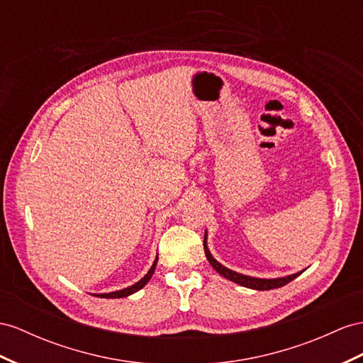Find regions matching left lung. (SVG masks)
<instances>
[{
	"label": "left lung",
	"instance_id": "8db88e82",
	"mask_svg": "<svg viewBox=\"0 0 363 363\" xmlns=\"http://www.w3.org/2000/svg\"><path fill=\"white\" fill-rule=\"evenodd\" d=\"M203 250H206V256L208 259L210 265L215 268V270L220 274L224 276L225 279H228V281L235 282L238 285H242L245 288H252V290H259V291H265V290H274V288H279V286H284L286 285L288 282H291L293 279H296L297 276H299L302 272L299 273H294V274H290V276H284V277H274V279H261V277H253V276H247V274H240V273H236L233 270H230V268L224 267L222 264H219L215 257L211 256L210 250H208V245H207V231H206V236H203Z\"/></svg>",
	"mask_w": 363,
	"mask_h": 363
}]
</instances>
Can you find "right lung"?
Masks as SVG:
<instances>
[{
  "instance_id": "1",
  "label": "right lung",
  "mask_w": 363,
  "mask_h": 363,
  "mask_svg": "<svg viewBox=\"0 0 363 363\" xmlns=\"http://www.w3.org/2000/svg\"><path fill=\"white\" fill-rule=\"evenodd\" d=\"M156 264H157V256H156V259L153 261V265L150 267V270L147 272V274L141 279V281H138L136 284L124 288V290L111 291V293H101V294H95V296H96V297H104V299H119V297H127V296H130V294H133V293L139 291V290H141L143 286H145V284L152 279V276H153V273H155Z\"/></svg>"
}]
</instances>
